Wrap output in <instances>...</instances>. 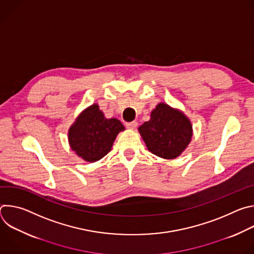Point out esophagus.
Wrapping results in <instances>:
<instances>
[{"label": "esophagus", "mask_w": 254, "mask_h": 254, "mask_svg": "<svg viewBox=\"0 0 254 254\" xmlns=\"http://www.w3.org/2000/svg\"><path fill=\"white\" fill-rule=\"evenodd\" d=\"M137 127V123L135 121L130 122V123H127V127L129 129H134Z\"/></svg>", "instance_id": "esophagus-1"}]
</instances>
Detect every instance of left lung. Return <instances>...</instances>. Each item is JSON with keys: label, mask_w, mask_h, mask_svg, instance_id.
I'll return each instance as SVG.
<instances>
[{"label": "left lung", "mask_w": 254, "mask_h": 254, "mask_svg": "<svg viewBox=\"0 0 254 254\" xmlns=\"http://www.w3.org/2000/svg\"><path fill=\"white\" fill-rule=\"evenodd\" d=\"M150 152L164 159L181 155L192 137L190 121L166 103H159L151 114V120L138 127Z\"/></svg>", "instance_id": "8db88e82"}]
</instances>
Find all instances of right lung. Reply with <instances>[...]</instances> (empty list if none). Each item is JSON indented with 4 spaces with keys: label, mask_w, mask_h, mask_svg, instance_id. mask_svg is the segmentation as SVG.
Masks as SVG:
<instances>
[{
    "label": "right lung",
    "mask_w": 254,
    "mask_h": 254,
    "mask_svg": "<svg viewBox=\"0 0 254 254\" xmlns=\"http://www.w3.org/2000/svg\"><path fill=\"white\" fill-rule=\"evenodd\" d=\"M124 125L117 119L107 120L97 104H93L77 118L69 129L71 149L87 162H96L112 150Z\"/></svg>",
    "instance_id": "obj_1"
}]
</instances>
